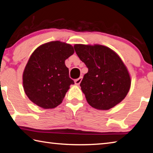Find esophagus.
<instances>
[{
	"label": "esophagus",
	"mask_w": 153,
	"mask_h": 153,
	"mask_svg": "<svg viewBox=\"0 0 153 153\" xmlns=\"http://www.w3.org/2000/svg\"><path fill=\"white\" fill-rule=\"evenodd\" d=\"M82 77H79L78 79H77L75 80V84L77 85H79V84L82 82Z\"/></svg>",
	"instance_id": "obj_1"
}]
</instances>
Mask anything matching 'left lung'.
<instances>
[{
	"label": "left lung",
	"instance_id": "1",
	"mask_svg": "<svg viewBox=\"0 0 153 153\" xmlns=\"http://www.w3.org/2000/svg\"><path fill=\"white\" fill-rule=\"evenodd\" d=\"M74 49L88 68L80 84L91 107L107 110L126 96L131 85L129 72L119 55L102 45L76 44Z\"/></svg>",
	"mask_w": 153,
	"mask_h": 153
}]
</instances>
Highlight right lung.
I'll return each instance as SVG.
<instances>
[{
  "mask_svg": "<svg viewBox=\"0 0 153 153\" xmlns=\"http://www.w3.org/2000/svg\"><path fill=\"white\" fill-rule=\"evenodd\" d=\"M74 53L73 46L59 41L43 44L33 51L23 74L24 91L30 101L44 109L62 103L74 84L65 64Z\"/></svg>",
  "mask_w": 153,
  "mask_h": 153,
  "instance_id": "obj_1",
  "label": "right lung"
}]
</instances>
